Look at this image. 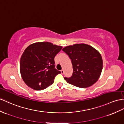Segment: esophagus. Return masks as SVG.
Listing matches in <instances>:
<instances>
[{
  "label": "esophagus",
  "mask_w": 124,
  "mask_h": 124,
  "mask_svg": "<svg viewBox=\"0 0 124 124\" xmlns=\"http://www.w3.org/2000/svg\"><path fill=\"white\" fill-rule=\"evenodd\" d=\"M61 73L63 74H64V70H61Z\"/></svg>",
  "instance_id": "34e87169"
}]
</instances>
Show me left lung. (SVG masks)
<instances>
[{
    "instance_id": "1",
    "label": "left lung",
    "mask_w": 124,
    "mask_h": 124,
    "mask_svg": "<svg viewBox=\"0 0 124 124\" xmlns=\"http://www.w3.org/2000/svg\"><path fill=\"white\" fill-rule=\"evenodd\" d=\"M71 60L73 74L65 77L68 83L81 88L89 87L96 83L103 69V60L98 51L86 44H75L62 49Z\"/></svg>"
}]
</instances>
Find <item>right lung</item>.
Wrapping results in <instances>:
<instances>
[{"label": "right lung", "instance_id": "add662e5", "mask_svg": "<svg viewBox=\"0 0 124 124\" xmlns=\"http://www.w3.org/2000/svg\"><path fill=\"white\" fill-rule=\"evenodd\" d=\"M62 46L48 42H37L25 49L20 62L22 78L28 86L42 90L52 85L61 71L55 68L54 57Z\"/></svg>", "mask_w": 124, "mask_h": 124}]
</instances>
